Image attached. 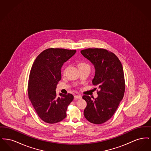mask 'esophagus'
I'll return each instance as SVG.
<instances>
[{"label":"esophagus","instance_id":"34e87169","mask_svg":"<svg viewBox=\"0 0 151 151\" xmlns=\"http://www.w3.org/2000/svg\"><path fill=\"white\" fill-rule=\"evenodd\" d=\"M74 97H75V100H78V99H82V97L80 96V95H75V96H74Z\"/></svg>","mask_w":151,"mask_h":151}]
</instances>
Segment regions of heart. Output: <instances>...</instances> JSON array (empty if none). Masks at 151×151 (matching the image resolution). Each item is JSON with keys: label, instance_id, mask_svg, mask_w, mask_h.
Returning <instances> with one entry per match:
<instances>
[{"label": "heart", "instance_id": "1", "mask_svg": "<svg viewBox=\"0 0 151 151\" xmlns=\"http://www.w3.org/2000/svg\"><path fill=\"white\" fill-rule=\"evenodd\" d=\"M79 68H80V67H89V65H87V64L85 63H79ZM64 72H65V71H64Z\"/></svg>", "mask_w": 151, "mask_h": 151}]
</instances>
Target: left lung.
<instances>
[{
    "instance_id": "left-lung-1",
    "label": "left lung",
    "mask_w": 151,
    "mask_h": 151,
    "mask_svg": "<svg viewBox=\"0 0 151 151\" xmlns=\"http://www.w3.org/2000/svg\"><path fill=\"white\" fill-rule=\"evenodd\" d=\"M81 54L94 65V86H99L98 97L92 100L84 95L87 105L84 111L86 119L94 124L106 122L115 113L125 91L124 72L121 62L115 54L104 49H86Z\"/></svg>"
}]
</instances>
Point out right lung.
Here are the masks:
<instances>
[{"mask_svg":"<svg viewBox=\"0 0 151 151\" xmlns=\"http://www.w3.org/2000/svg\"><path fill=\"white\" fill-rule=\"evenodd\" d=\"M75 50L50 48L41 52L32 65L28 81V96L38 116L45 122L55 123L66 117V111L73 100L70 93L55 89L61 79L63 63L75 54Z\"/></svg>","mask_w":151,"mask_h":151,"instance_id":"1","label":"right lung"}]
</instances>
